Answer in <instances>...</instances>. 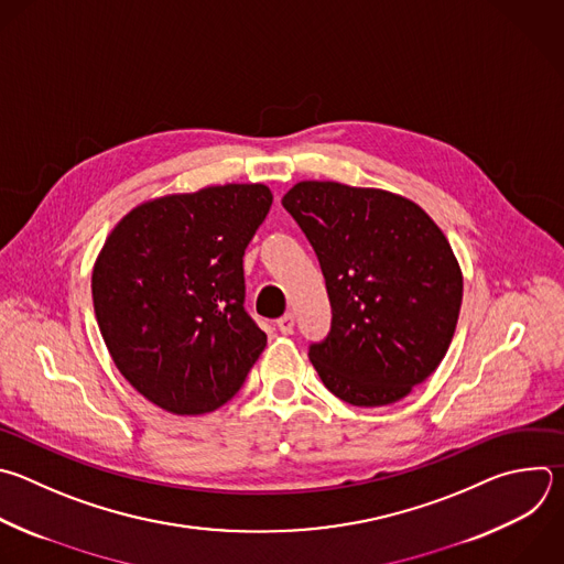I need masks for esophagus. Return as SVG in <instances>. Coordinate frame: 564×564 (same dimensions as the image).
<instances>
[{
    "label": "esophagus",
    "mask_w": 564,
    "mask_h": 564,
    "mask_svg": "<svg viewBox=\"0 0 564 564\" xmlns=\"http://www.w3.org/2000/svg\"><path fill=\"white\" fill-rule=\"evenodd\" d=\"M276 327L281 334H292L294 332V314H283L279 321H276Z\"/></svg>",
    "instance_id": "34e87169"
}]
</instances>
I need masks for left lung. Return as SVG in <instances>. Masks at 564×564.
I'll use <instances>...</instances> for the list:
<instances>
[{
    "instance_id": "1",
    "label": "left lung",
    "mask_w": 564,
    "mask_h": 564,
    "mask_svg": "<svg viewBox=\"0 0 564 564\" xmlns=\"http://www.w3.org/2000/svg\"><path fill=\"white\" fill-rule=\"evenodd\" d=\"M283 208L314 248L332 325L310 345L323 386L356 408L405 399L441 365L456 332L463 272L414 202L377 187L301 181Z\"/></svg>"
}]
</instances>
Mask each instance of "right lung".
Instances as JSON below:
<instances>
[{"instance_id": "1", "label": "right lung", "mask_w": 564, "mask_h": 564, "mask_svg": "<svg viewBox=\"0 0 564 564\" xmlns=\"http://www.w3.org/2000/svg\"><path fill=\"white\" fill-rule=\"evenodd\" d=\"M270 206L263 183L210 185L145 202L108 235L95 316L123 379L156 408L208 414L246 383L268 336L243 307V254Z\"/></svg>"}]
</instances>
